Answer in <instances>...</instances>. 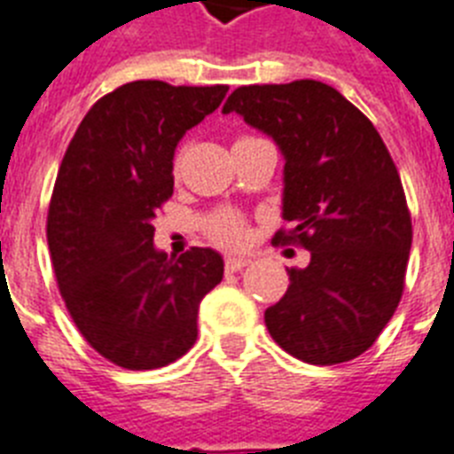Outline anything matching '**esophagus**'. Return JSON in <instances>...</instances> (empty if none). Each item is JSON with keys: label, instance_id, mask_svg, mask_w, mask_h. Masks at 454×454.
Segmentation results:
<instances>
[{"label": "esophagus", "instance_id": "34e87169", "mask_svg": "<svg viewBox=\"0 0 454 454\" xmlns=\"http://www.w3.org/2000/svg\"><path fill=\"white\" fill-rule=\"evenodd\" d=\"M252 263L249 259H245V256H228L226 259V270L228 272H238L242 270V268H247V265Z\"/></svg>", "mask_w": 454, "mask_h": 454}]
</instances>
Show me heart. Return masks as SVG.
I'll use <instances>...</instances> for the list:
<instances>
[{"instance_id":"b5f03b06","label":"heart","mask_w":454,"mask_h":454,"mask_svg":"<svg viewBox=\"0 0 454 454\" xmlns=\"http://www.w3.org/2000/svg\"><path fill=\"white\" fill-rule=\"evenodd\" d=\"M209 231H212V238H215L216 242H221V245H239V242L245 239V226H242V221H239L238 216L228 215V212L216 215L215 219H212Z\"/></svg>"}]
</instances>
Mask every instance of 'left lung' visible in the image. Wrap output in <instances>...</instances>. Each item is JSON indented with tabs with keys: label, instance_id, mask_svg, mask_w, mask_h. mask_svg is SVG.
Wrapping results in <instances>:
<instances>
[{
	"label": "left lung",
	"instance_id": "1",
	"mask_svg": "<svg viewBox=\"0 0 454 454\" xmlns=\"http://www.w3.org/2000/svg\"><path fill=\"white\" fill-rule=\"evenodd\" d=\"M238 114L285 156L282 219L310 252L286 268L289 289L265 310L272 340L291 356L333 366L364 355L401 301L412 226L399 172L373 123L322 81L242 86Z\"/></svg>",
	"mask_w": 454,
	"mask_h": 454
}]
</instances>
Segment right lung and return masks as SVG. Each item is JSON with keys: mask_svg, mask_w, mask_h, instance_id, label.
Wrapping results in <instances>:
<instances>
[{"mask_svg": "<svg viewBox=\"0 0 454 454\" xmlns=\"http://www.w3.org/2000/svg\"><path fill=\"white\" fill-rule=\"evenodd\" d=\"M228 86L132 81L98 99L62 158L48 209V249L74 324L105 359L130 371L168 366L193 348L200 301L223 256L179 259L153 245L156 209L175 189V151Z\"/></svg>", "mask_w": 454, "mask_h": 454, "instance_id": "1", "label": "right lung"}]
</instances>
